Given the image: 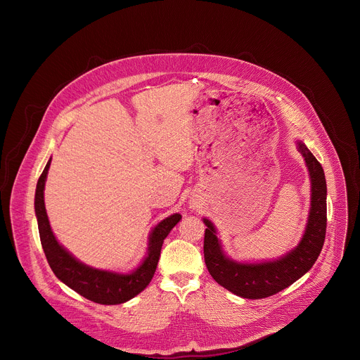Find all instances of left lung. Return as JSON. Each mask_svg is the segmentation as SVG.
<instances>
[{"label": "left lung", "instance_id": "obj_1", "mask_svg": "<svg viewBox=\"0 0 360 360\" xmlns=\"http://www.w3.org/2000/svg\"><path fill=\"white\" fill-rule=\"evenodd\" d=\"M297 150L303 155L311 175V212L302 240L282 258L261 264H240L226 258L214 224L203 218L207 225L203 238L205 264L221 286L240 297L262 299L290 286L314 266L323 248L326 235L325 172L303 142H297Z\"/></svg>", "mask_w": 360, "mask_h": 360}]
</instances>
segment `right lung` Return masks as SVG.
<instances>
[{"label": "right lung", "instance_id": "add662e5", "mask_svg": "<svg viewBox=\"0 0 360 360\" xmlns=\"http://www.w3.org/2000/svg\"><path fill=\"white\" fill-rule=\"evenodd\" d=\"M51 160L45 165L35 189V215L38 222L39 239L46 261L56 276L81 296L101 304H120L141 293L155 274L164 239L171 229L181 221L179 214H174L161 221L149 235L148 255L143 262L131 274H117L94 269L77 261L74 256L58 243L51 231L44 205V186Z\"/></svg>", "mask_w": 360, "mask_h": 360}]
</instances>
